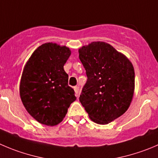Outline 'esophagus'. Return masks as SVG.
Returning a JSON list of instances; mask_svg holds the SVG:
<instances>
[{
	"label": "esophagus",
	"instance_id": "obj_1",
	"mask_svg": "<svg viewBox=\"0 0 158 158\" xmlns=\"http://www.w3.org/2000/svg\"><path fill=\"white\" fill-rule=\"evenodd\" d=\"M73 89H74V91H75V94H76V95L78 96V94H79V91H80V89H79V87L75 86L74 88H73Z\"/></svg>",
	"mask_w": 158,
	"mask_h": 158
}]
</instances>
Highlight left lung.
I'll return each instance as SVG.
<instances>
[{"label":"left lung","instance_id":"1","mask_svg":"<svg viewBox=\"0 0 158 158\" xmlns=\"http://www.w3.org/2000/svg\"><path fill=\"white\" fill-rule=\"evenodd\" d=\"M88 77L79 100L90 118L108 124L126 112L133 99L135 73L127 56L104 42L79 49Z\"/></svg>","mask_w":158,"mask_h":158}]
</instances>
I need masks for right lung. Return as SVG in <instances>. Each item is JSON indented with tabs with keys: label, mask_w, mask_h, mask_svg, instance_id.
Returning <instances> with one entry per match:
<instances>
[{
	"label": "right lung",
	"mask_w": 158,
	"mask_h": 158,
	"mask_svg": "<svg viewBox=\"0 0 158 158\" xmlns=\"http://www.w3.org/2000/svg\"><path fill=\"white\" fill-rule=\"evenodd\" d=\"M70 53L66 46L45 43L33 52L24 67L21 99L28 113L42 124L57 125L76 100L64 69Z\"/></svg>",
	"instance_id": "1"
}]
</instances>
